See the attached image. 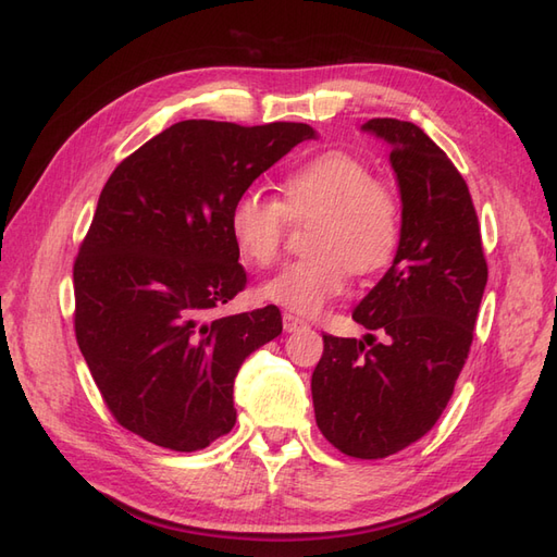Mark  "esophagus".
Instances as JSON below:
<instances>
[{
	"label": "esophagus",
	"instance_id": "1",
	"mask_svg": "<svg viewBox=\"0 0 557 557\" xmlns=\"http://www.w3.org/2000/svg\"><path fill=\"white\" fill-rule=\"evenodd\" d=\"M282 324H284V332H298V330H306V326H308L306 320H301L298 315H292V312H284Z\"/></svg>",
	"mask_w": 557,
	"mask_h": 557
}]
</instances>
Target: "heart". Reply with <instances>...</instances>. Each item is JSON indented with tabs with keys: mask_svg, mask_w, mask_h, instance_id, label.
<instances>
[{
	"mask_svg": "<svg viewBox=\"0 0 557 557\" xmlns=\"http://www.w3.org/2000/svg\"><path fill=\"white\" fill-rule=\"evenodd\" d=\"M280 202L245 193L231 207V235L242 259L270 265L280 253L287 219L310 223L308 256L270 277L261 296L298 315H315L346 289L350 268L374 275L400 247L403 209L367 162L344 150L320 152L280 178Z\"/></svg>",
	"mask_w": 557,
	"mask_h": 557,
	"instance_id": "b5f03b06",
	"label": "heart"
}]
</instances>
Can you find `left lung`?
Wrapping results in <instances>:
<instances>
[{
    "instance_id": "8db88e82",
    "label": "left lung",
    "mask_w": 557,
    "mask_h": 557,
    "mask_svg": "<svg viewBox=\"0 0 557 557\" xmlns=\"http://www.w3.org/2000/svg\"><path fill=\"white\" fill-rule=\"evenodd\" d=\"M362 132L388 143L403 202L393 265L352 310L383 338L324 334L310 388L318 428L336 449L386 459L445 411L473 344L487 263L468 185L421 126L383 117Z\"/></svg>"
}]
</instances>
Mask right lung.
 Segmentation results:
<instances>
[{
    "label": "right lung",
    "mask_w": 557,
    "mask_h": 557,
    "mask_svg": "<svg viewBox=\"0 0 557 557\" xmlns=\"http://www.w3.org/2000/svg\"><path fill=\"white\" fill-rule=\"evenodd\" d=\"M298 122L185 120L112 171L75 261V334L108 409L174 451L231 433L235 376L282 334L275 306L216 318L247 284L231 207L294 146Z\"/></svg>",
    "instance_id": "1"
}]
</instances>
